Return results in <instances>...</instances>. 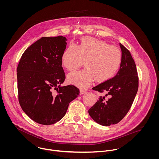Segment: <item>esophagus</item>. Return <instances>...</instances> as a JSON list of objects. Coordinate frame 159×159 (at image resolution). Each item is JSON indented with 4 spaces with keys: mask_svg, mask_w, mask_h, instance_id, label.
Instances as JSON below:
<instances>
[{
    "mask_svg": "<svg viewBox=\"0 0 159 159\" xmlns=\"http://www.w3.org/2000/svg\"><path fill=\"white\" fill-rule=\"evenodd\" d=\"M86 92V91L85 89H80V94L82 95V94H84Z\"/></svg>",
    "mask_w": 159,
    "mask_h": 159,
    "instance_id": "esophagus-1",
    "label": "esophagus"
}]
</instances>
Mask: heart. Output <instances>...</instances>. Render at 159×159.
Returning a JSON list of instances; mask_svg holds the SVG:
<instances>
[{
	"label": "heart",
	"mask_w": 159,
	"mask_h": 159,
	"mask_svg": "<svg viewBox=\"0 0 159 159\" xmlns=\"http://www.w3.org/2000/svg\"><path fill=\"white\" fill-rule=\"evenodd\" d=\"M122 60L120 50L107 42L89 37H83L80 45L68 46L62 56L63 66L72 71L78 68L84 61L86 68L69 73L70 84L82 88L88 87L93 79L105 81L116 73Z\"/></svg>",
	"instance_id": "1"
}]
</instances>
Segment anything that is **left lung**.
Returning a JSON list of instances; mask_svg holds the SVG:
<instances>
[{"label":"left lung","instance_id":"8db88e82","mask_svg":"<svg viewBox=\"0 0 159 159\" xmlns=\"http://www.w3.org/2000/svg\"><path fill=\"white\" fill-rule=\"evenodd\" d=\"M122 60L116 75L92 88L105 93L89 110L97 123L110 126L120 122L129 112L138 89L136 64L130 51L121 43ZM108 98H107V97Z\"/></svg>","mask_w":159,"mask_h":159}]
</instances>
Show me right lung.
<instances>
[{"instance_id":"1","label":"right lung","mask_w":159,"mask_h":159,"mask_svg":"<svg viewBox=\"0 0 159 159\" xmlns=\"http://www.w3.org/2000/svg\"><path fill=\"white\" fill-rule=\"evenodd\" d=\"M66 41L63 36L42 37L24 52L17 67L20 106L31 119L42 125L60 120L80 93L73 85L61 86L66 79L62 56Z\"/></svg>"}]
</instances>
